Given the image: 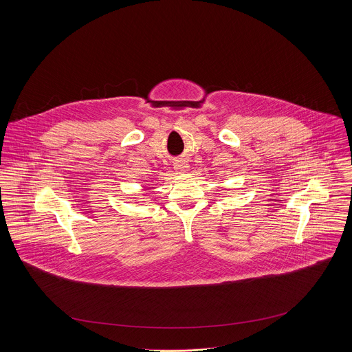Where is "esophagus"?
<instances>
[{
    "instance_id": "1",
    "label": "esophagus",
    "mask_w": 352,
    "mask_h": 352,
    "mask_svg": "<svg viewBox=\"0 0 352 352\" xmlns=\"http://www.w3.org/2000/svg\"><path fill=\"white\" fill-rule=\"evenodd\" d=\"M175 169H176V172H179V173H184V172L188 170V164L184 162V161H177V162L175 164Z\"/></svg>"
}]
</instances>
